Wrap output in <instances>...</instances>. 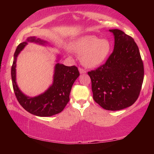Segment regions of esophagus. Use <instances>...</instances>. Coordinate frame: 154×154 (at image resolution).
<instances>
[{"instance_id": "esophagus-1", "label": "esophagus", "mask_w": 154, "mask_h": 154, "mask_svg": "<svg viewBox=\"0 0 154 154\" xmlns=\"http://www.w3.org/2000/svg\"><path fill=\"white\" fill-rule=\"evenodd\" d=\"M79 71L81 74H84V73H85V72H86V71H85L84 69H82V68H79Z\"/></svg>"}]
</instances>
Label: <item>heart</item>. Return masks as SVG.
I'll use <instances>...</instances> for the list:
<instances>
[{
    "label": "heart",
    "mask_w": 154,
    "mask_h": 154,
    "mask_svg": "<svg viewBox=\"0 0 154 154\" xmlns=\"http://www.w3.org/2000/svg\"><path fill=\"white\" fill-rule=\"evenodd\" d=\"M71 49L81 56L82 63L88 68L102 64L110 54L112 45L107 39H100L94 35L79 36L72 42Z\"/></svg>",
    "instance_id": "b5f03b06"
}]
</instances>
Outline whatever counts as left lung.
Returning a JSON list of instances; mask_svg holds the SVG:
<instances>
[{"instance_id":"8db88e82","label":"left lung","mask_w":154,"mask_h":154,"mask_svg":"<svg viewBox=\"0 0 154 154\" xmlns=\"http://www.w3.org/2000/svg\"><path fill=\"white\" fill-rule=\"evenodd\" d=\"M114 49L106 63L88 74L92 81L93 98L101 107L118 111L135 103L141 89L144 68L139 48L133 38L118 29Z\"/></svg>"}]
</instances>
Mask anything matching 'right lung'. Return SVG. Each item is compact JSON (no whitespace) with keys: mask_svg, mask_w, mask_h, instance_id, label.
I'll use <instances>...</instances> for the list:
<instances>
[{"mask_svg":"<svg viewBox=\"0 0 154 154\" xmlns=\"http://www.w3.org/2000/svg\"><path fill=\"white\" fill-rule=\"evenodd\" d=\"M28 42L47 46L48 42L36 36H29L24 42L17 47L11 67V79L15 96L21 106L30 113L39 117H49L63 111L69 101V94L74 82L79 76L78 69L75 66H66L59 63L60 57L57 56L54 66L53 83L48 90L41 94L30 97L23 93L16 82V62L17 56Z\"/></svg>","mask_w":154,"mask_h":154,"instance_id":"right-lung-1","label":"right lung"}]
</instances>
